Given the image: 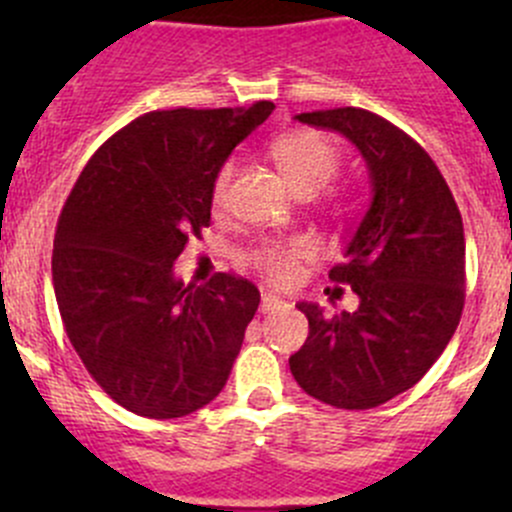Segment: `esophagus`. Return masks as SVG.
<instances>
[{
    "instance_id": "1",
    "label": "esophagus",
    "mask_w": 512,
    "mask_h": 512,
    "mask_svg": "<svg viewBox=\"0 0 512 512\" xmlns=\"http://www.w3.org/2000/svg\"><path fill=\"white\" fill-rule=\"evenodd\" d=\"M280 307H285V302H282L280 297H275L272 292L262 294V302H260V312L262 314H270V312H275V309H280Z\"/></svg>"
}]
</instances>
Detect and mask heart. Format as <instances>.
I'll use <instances>...</instances> for the list:
<instances>
[{"label": "heart", "mask_w": 512, "mask_h": 512, "mask_svg": "<svg viewBox=\"0 0 512 512\" xmlns=\"http://www.w3.org/2000/svg\"><path fill=\"white\" fill-rule=\"evenodd\" d=\"M277 168L299 195H312L322 190L337 175L342 165V151L332 136L312 128L282 133L270 146ZM235 178V160H225L213 178L210 200L213 208H223ZM314 257V247L307 240H270L255 247L250 262L275 285H287L299 275V265Z\"/></svg>", "instance_id": "1"}]
</instances>
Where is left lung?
Returning a JSON list of instances; mask_svg holds the SVG:
<instances>
[{
  "label": "left lung",
  "mask_w": 512,
  "mask_h": 512,
  "mask_svg": "<svg viewBox=\"0 0 512 512\" xmlns=\"http://www.w3.org/2000/svg\"><path fill=\"white\" fill-rule=\"evenodd\" d=\"M297 121L347 136L366 160L369 210L329 280L352 285L356 312L324 317L297 304L309 337L289 369L314 399L374 409L421 381L451 342L466 302L463 220L441 170L421 146L364 108L299 113Z\"/></svg>",
  "instance_id": "1"
}]
</instances>
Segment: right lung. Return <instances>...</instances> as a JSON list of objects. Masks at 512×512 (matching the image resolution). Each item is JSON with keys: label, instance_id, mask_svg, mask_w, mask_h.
I'll return each mask as SVG.
<instances>
[{"label": "right lung", "instance_id": "obj_1", "mask_svg": "<svg viewBox=\"0 0 512 512\" xmlns=\"http://www.w3.org/2000/svg\"><path fill=\"white\" fill-rule=\"evenodd\" d=\"M275 103L138 116L94 153L59 215L51 257L71 347L123 409L180 418L223 391L260 292L218 272L195 287L173 262L210 225V188Z\"/></svg>", "mask_w": 512, "mask_h": 512}]
</instances>
